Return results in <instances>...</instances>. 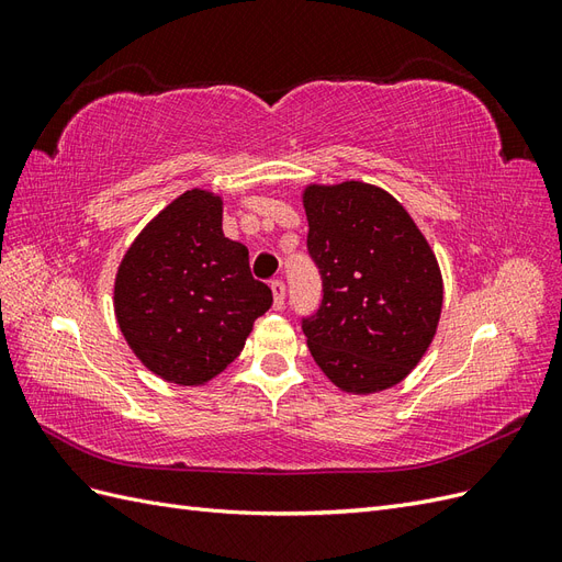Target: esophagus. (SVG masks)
<instances>
[{
	"label": "esophagus",
	"instance_id": "obj_1",
	"mask_svg": "<svg viewBox=\"0 0 562 562\" xmlns=\"http://www.w3.org/2000/svg\"><path fill=\"white\" fill-rule=\"evenodd\" d=\"M271 293H274V310H281L285 302V283L283 281H271Z\"/></svg>",
	"mask_w": 562,
	"mask_h": 562
}]
</instances>
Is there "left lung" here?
I'll list each match as a JSON object with an SVG mask.
<instances>
[{
  "label": "left lung",
  "instance_id": "obj_1",
  "mask_svg": "<svg viewBox=\"0 0 562 562\" xmlns=\"http://www.w3.org/2000/svg\"><path fill=\"white\" fill-rule=\"evenodd\" d=\"M302 206L323 279L321 307L302 323L316 366L345 394L396 386L438 330L443 277L436 252L401 201L378 184L310 182Z\"/></svg>",
  "mask_w": 562,
  "mask_h": 562
}]
</instances>
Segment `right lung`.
<instances>
[{
    "instance_id": "right-lung-1",
    "label": "right lung",
    "mask_w": 562,
    "mask_h": 562,
    "mask_svg": "<svg viewBox=\"0 0 562 562\" xmlns=\"http://www.w3.org/2000/svg\"><path fill=\"white\" fill-rule=\"evenodd\" d=\"M269 307L248 248L223 232V196L201 187L151 217L116 267L119 330L147 370L180 386L220 375Z\"/></svg>"
}]
</instances>
